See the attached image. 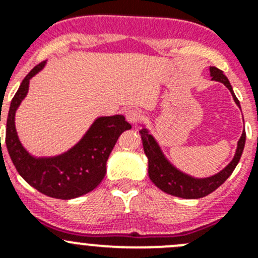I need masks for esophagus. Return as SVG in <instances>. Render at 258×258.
Returning <instances> with one entry per match:
<instances>
[{
  "label": "esophagus",
  "mask_w": 258,
  "mask_h": 258,
  "mask_svg": "<svg viewBox=\"0 0 258 258\" xmlns=\"http://www.w3.org/2000/svg\"><path fill=\"white\" fill-rule=\"evenodd\" d=\"M125 117L131 124H137V122L140 121L141 117H142V113H141L140 109L136 108H129L126 109V112H125Z\"/></svg>",
  "instance_id": "esophagus-1"
}]
</instances>
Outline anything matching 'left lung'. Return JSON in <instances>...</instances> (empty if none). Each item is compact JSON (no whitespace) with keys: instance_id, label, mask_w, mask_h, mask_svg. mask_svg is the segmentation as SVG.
I'll return each instance as SVG.
<instances>
[{"instance_id":"8db88e82","label":"left lung","mask_w":258,"mask_h":258,"mask_svg":"<svg viewBox=\"0 0 258 258\" xmlns=\"http://www.w3.org/2000/svg\"><path fill=\"white\" fill-rule=\"evenodd\" d=\"M209 71H211L212 80L220 81V83L226 86L230 93H231L235 103L240 107L238 98L235 97L234 90L230 85V81L223 75L222 71L216 67H211ZM140 134L141 138H142L143 150H145L146 156L149 159L150 179L154 182L155 186H157L164 192L173 195V197L183 198V199H199V198L207 197L211 192H213L214 190H217L234 172L235 166L238 165L239 160H240V156L243 154L245 145V133L243 132L240 140L238 141L236 151L234 157H232V160L217 174L207 177V178H197V177H192V175L186 174V173L177 169L166 159L157 141L155 140V137L150 133L147 127L143 126L140 131Z\"/></svg>"}]
</instances>
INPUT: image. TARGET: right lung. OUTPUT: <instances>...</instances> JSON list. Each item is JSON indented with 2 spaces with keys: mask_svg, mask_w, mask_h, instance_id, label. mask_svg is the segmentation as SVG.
Returning a JSON list of instances; mask_svg holds the SVG:
<instances>
[{
  "mask_svg": "<svg viewBox=\"0 0 258 258\" xmlns=\"http://www.w3.org/2000/svg\"><path fill=\"white\" fill-rule=\"evenodd\" d=\"M36 66L24 77L14 95L6 120V147L11 161L23 179L41 194L55 199H75L94 190L106 175V164L118 137L132 125L122 115L101 116L84 137L68 151L56 156L36 157L20 142L15 127V113L29 89V81L45 67ZM1 121V116H0ZM1 140V138H0ZM1 142V141H0Z\"/></svg>",
  "mask_w": 258,
  "mask_h": 258,
  "instance_id": "obj_1",
  "label": "right lung"
}]
</instances>
